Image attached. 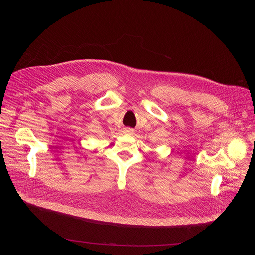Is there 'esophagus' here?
<instances>
[{
    "label": "esophagus",
    "mask_w": 255,
    "mask_h": 255,
    "mask_svg": "<svg viewBox=\"0 0 255 255\" xmlns=\"http://www.w3.org/2000/svg\"><path fill=\"white\" fill-rule=\"evenodd\" d=\"M125 132H126L127 134H131V133H133V130H132L131 128H126V129H125Z\"/></svg>",
    "instance_id": "obj_1"
}]
</instances>
